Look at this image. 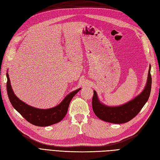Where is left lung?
<instances>
[{
  "label": "left lung",
  "instance_id": "1",
  "mask_svg": "<svg viewBox=\"0 0 160 160\" xmlns=\"http://www.w3.org/2000/svg\"><path fill=\"white\" fill-rule=\"evenodd\" d=\"M149 67L148 81L144 90L136 98L129 102L118 107H108L101 103L98 98L95 91H93L92 107L97 117L105 122L113 123H124L128 122L136 116L148 101L152 88V76Z\"/></svg>",
  "mask_w": 160,
  "mask_h": 160
}]
</instances>
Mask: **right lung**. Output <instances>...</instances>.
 I'll return each mask as SVG.
<instances>
[{
    "instance_id": "right-lung-1",
    "label": "right lung",
    "mask_w": 160,
    "mask_h": 160,
    "mask_svg": "<svg viewBox=\"0 0 160 160\" xmlns=\"http://www.w3.org/2000/svg\"><path fill=\"white\" fill-rule=\"evenodd\" d=\"M7 89L11 103L18 112L27 122L37 126L46 127L59 122L65 118L72 98L78 93L81 89L71 92L66 96L62 102L55 108L48 109H41L32 108L22 102L14 95L11 85V81L8 73H7Z\"/></svg>"
}]
</instances>
